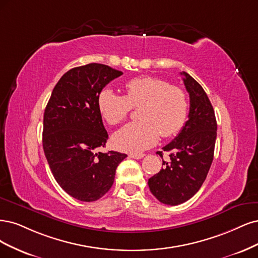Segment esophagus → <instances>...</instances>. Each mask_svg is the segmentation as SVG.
<instances>
[{
	"mask_svg": "<svg viewBox=\"0 0 258 258\" xmlns=\"http://www.w3.org/2000/svg\"><path fill=\"white\" fill-rule=\"evenodd\" d=\"M128 156L131 157V159L139 160V159H143V157L145 156V154H143V153H139V154H133V153H131V154H128Z\"/></svg>",
	"mask_w": 258,
	"mask_h": 258,
	"instance_id": "1",
	"label": "esophagus"
}]
</instances>
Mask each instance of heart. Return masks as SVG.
<instances>
[{
	"label": "heart",
	"instance_id": "1",
	"mask_svg": "<svg viewBox=\"0 0 258 258\" xmlns=\"http://www.w3.org/2000/svg\"><path fill=\"white\" fill-rule=\"evenodd\" d=\"M124 90L125 95H121L104 88L97 97L98 109L110 125L125 120L133 107H140L141 121L128 123L114 133L112 143L119 150L140 153L153 147L160 135L170 137L183 127L188 104L182 89L160 78L141 76L128 80Z\"/></svg>",
	"mask_w": 258,
	"mask_h": 258
}]
</instances>
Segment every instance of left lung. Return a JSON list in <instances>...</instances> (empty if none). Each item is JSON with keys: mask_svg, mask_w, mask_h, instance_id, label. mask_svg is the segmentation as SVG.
Masks as SVG:
<instances>
[{"mask_svg": "<svg viewBox=\"0 0 258 258\" xmlns=\"http://www.w3.org/2000/svg\"><path fill=\"white\" fill-rule=\"evenodd\" d=\"M189 95L188 120L178 136L163 150L170 161L148 181L151 193L162 204L177 206L192 198L202 187L213 161L217 120L203 87L185 72L180 73ZM162 159V151L157 152Z\"/></svg>", "mask_w": 258, "mask_h": 258, "instance_id": "left-lung-1", "label": "left lung"}]
</instances>
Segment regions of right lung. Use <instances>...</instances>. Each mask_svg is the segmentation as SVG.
<instances>
[{"label": "right lung", "instance_id": "1", "mask_svg": "<svg viewBox=\"0 0 258 258\" xmlns=\"http://www.w3.org/2000/svg\"><path fill=\"white\" fill-rule=\"evenodd\" d=\"M123 73L90 63L66 72L55 85L44 113L43 148L59 185L81 202H95L113 184L115 169L127 156L97 152L108 134L97 97Z\"/></svg>", "mask_w": 258, "mask_h": 258}]
</instances>
